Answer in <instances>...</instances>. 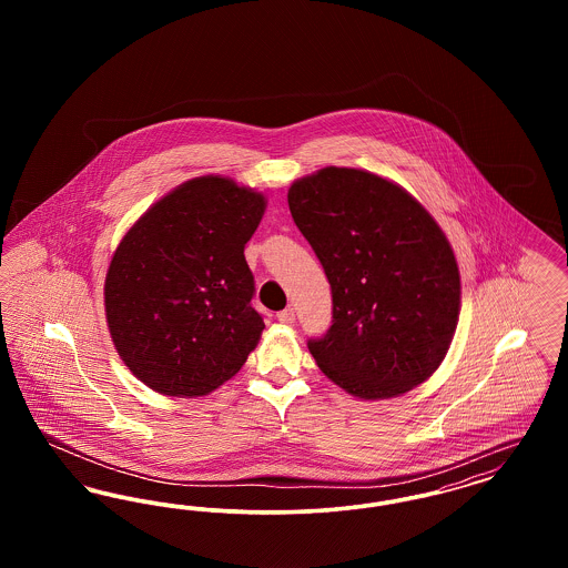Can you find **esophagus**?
I'll list each match as a JSON object with an SVG mask.
<instances>
[{"label": "esophagus", "mask_w": 568, "mask_h": 568, "mask_svg": "<svg viewBox=\"0 0 568 568\" xmlns=\"http://www.w3.org/2000/svg\"><path fill=\"white\" fill-rule=\"evenodd\" d=\"M276 317H278L281 324L292 325L296 322V311H294V308H285V311H281Z\"/></svg>", "instance_id": "1"}]
</instances>
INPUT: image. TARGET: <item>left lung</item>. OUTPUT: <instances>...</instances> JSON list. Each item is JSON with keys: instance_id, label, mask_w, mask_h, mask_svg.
Here are the masks:
<instances>
[{"instance_id": "8db88e82", "label": "left lung", "mask_w": 568, "mask_h": 568, "mask_svg": "<svg viewBox=\"0 0 568 568\" xmlns=\"http://www.w3.org/2000/svg\"><path fill=\"white\" fill-rule=\"evenodd\" d=\"M332 287V325L308 341L325 377L364 400L424 383L459 315L454 248L430 213L373 172L327 165L287 193Z\"/></svg>"}]
</instances>
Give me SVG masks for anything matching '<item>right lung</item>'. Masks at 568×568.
Here are the masks:
<instances>
[{"label":"right lung","mask_w":568,"mask_h":568,"mask_svg":"<svg viewBox=\"0 0 568 568\" xmlns=\"http://www.w3.org/2000/svg\"><path fill=\"white\" fill-rule=\"evenodd\" d=\"M266 197L225 176L165 193L116 246L104 283L110 336L125 366L163 396H206L243 368L264 320L244 244Z\"/></svg>","instance_id":"1"}]
</instances>
